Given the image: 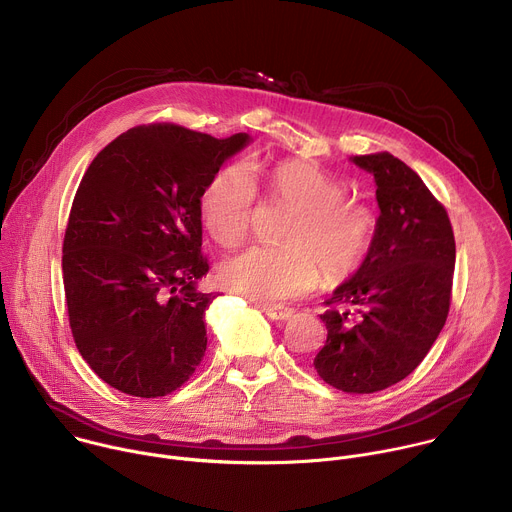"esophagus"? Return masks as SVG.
Listing matches in <instances>:
<instances>
[{
    "label": "esophagus",
    "mask_w": 512,
    "mask_h": 512,
    "mask_svg": "<svg viewBox=\"0 0 512 512\" xmlns=\"http://www.w3.org/2000/svg\"><path fill=\"white\" fill-rule=\"evenodd\" d=\"M257 308H259L267 318L279 320V322L289 320L291 314H294V310H291V308H281V306H273V304H259Z\"/></svg>",
    "instance_id": "obj_1"
}]
</instances>
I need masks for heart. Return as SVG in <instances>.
Segmentation results:
<instances>
[{"label":"heart","instance_id":"1","mask_svg":"<svg viewBox=\"0 0 512 512\" xmlns=\"http://www.w3.org/2000/svg\"><path fill=\"white\" fill-rule=\"evenodd\" d=\"M271 200L291 206L281 247H251L218 267L221 283L261 304L296 300L320 279L340 283L367 257L377 221L344 182L306 160H283L267 176ZM257 186L251 168L235 162L218 170L200 196V218L212 241L237 247L251 231Z\"/></svg>","mask_w":512,"mask_h":512}]
</instances>
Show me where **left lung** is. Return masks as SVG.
I'll list each match as a JSON object with an SVG mask.
<instances>
[{"mask_svg": "<svg viewBox=\"0 0 512 512\" xmlns=\"http://www.w3.org/2000/svg\"><path fill=\"white\" fill-rule=\"evenodd\" d=\"M352 162L375 176L381 214L362 265L326 300L314 367L334 389L364 395L403 381L440 336L456 241L444 204L407 164L389 152Z\"/></svg>", "mask_w": 512, "mask_h": 512, "instance_id": "1", "label": "left lung"}]
</instances>
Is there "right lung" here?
Here are the masks:
<instances>
[{
  "instance_id": "right-lung-1",
  "label": "right lung",
  "mask_w": 512,
  "mask_h": 512,
  "mask_svg": "<svg viewBox=\"0 0 512 512\" xmlns=\"http://www.w3.org/2000/svg\"><path fill=\"white\" fill-rule=\"evenodd\" d=\"M247 143V133L139 125L85 172L62 243L64 296L81 356L113 389L164 397L200 364L218 296L196 289L208 271L200 196Z\"/></svg>"
}]
</instances>
